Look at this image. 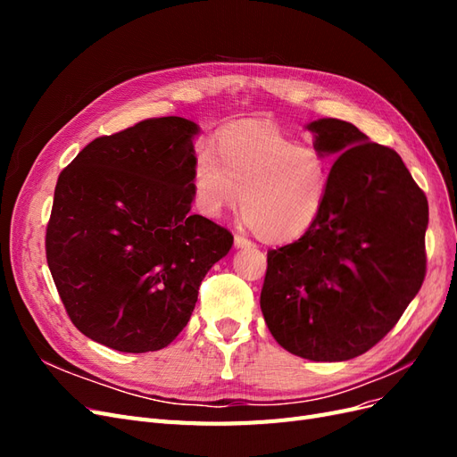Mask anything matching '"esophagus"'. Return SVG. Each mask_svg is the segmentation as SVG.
I'll use <instances>...</instances> for the list:
<instances>
[{
    "mask_svg": "<svg viewBox=\"0 0 457 457\" xmlns=\"http://www.w3.org/2000/svg\"><path fill=\"white\" fill-rule=\"evenodd\" d=\"M234 245H237V247H252L253 242L247 240L245 237H240V234H237V237H234Z\"/></svg>",
    "mask_w": 457,
    "mask_h": 457,
    "instance_id": "34e87169",
    "label": "esophagus"
}]
</instances>
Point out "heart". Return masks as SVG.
<instances>
[{"instance_id": "b5f03b06", "label": "heart", "mask_w": 457, "mask_h": 457, "mask_svg": "<svg viewBox=\"0 0 457 457\" xmlns=\"http://www.w3.org/2000/svg\"><path fill=\"white\" fill-rule=\"evenodd\" d=\"M331 187V162L314 146L299 145L269 121L232 123L215 146L196 150L190 171L192 200L205 217H219L242 200L259 237L289 242L322 215Z\"/></svg>"}]
</instances>
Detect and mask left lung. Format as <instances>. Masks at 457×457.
I'll return each mask as SVG.
<instances>
[{
	"instance_id": "obj_1",
	"label": "left lung",
	"mask_w": 457,
	"mask_h": 457,
	"mask_svg": "<svg viewBox=\"0 0 457 457\" xmlns=\"http://www.w3.org/2000/svg\"><path fill=\"white\" fill-rule=\"evenodd\" d=\"M307 128L337 156L328 202L299 240L269 250L261 311L286 351L339 362L379 343L420 292L428 205L393 148L336 118Z\"/></svg>"
}]
</instances>
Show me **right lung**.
<instances>
[{
    "label": "right lung",
    "instance_id": "add662e5",
    "mask_svg": "<svg viewBox=\"0 0 457 457\" xmlns=\"http://www.w3.org/2000/svg\"><path fill=\"white\" fill-rule=\"evenodd\" d=\"M195 121L165 116L91 141L61 171L46 232L51 276L72 324L121 353L181 334L232 234L192 215Z\"/></svg>",
    "mask_w": 457,
    "mask_h": 457
}]
</instances>
